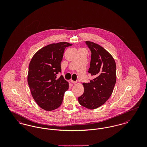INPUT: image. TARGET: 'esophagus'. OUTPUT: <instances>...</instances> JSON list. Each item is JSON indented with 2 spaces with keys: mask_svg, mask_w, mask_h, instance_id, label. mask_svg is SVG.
<instances>
[{
  "mask_svg": "<svg viewBox=\"0 0 147 147\" xmlns=\"http://www.w3.org/2000/svg\"><path fill=\"white\" fill-rule=\"evenodd\" d=\"M70 82H71V83H73V84H76L77 83V81H74V80H71Z\"/></svg>",
  "mask_w": 147,
  "mask_h": 147,
  "instance_id": "obj_1",
  "label": "esophagus"
}]
</instances>
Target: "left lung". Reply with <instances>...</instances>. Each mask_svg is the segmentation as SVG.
Instances as JSON below:
<instances>
[{"instance_id": "obj_1", "label": "left lung", "mask_w": 147, "mask_h": 147, "mask_svg": "<svg viewBox=\"0 0 147 147\" xmlns=\"http://www.w3.org/2000/svg\"><path fill=\"white\" fill-rule=\"evenodd\" d=\"M91 52L88 73L94 77L88 83H83L84 92L78 97L82 106L95 109L104 104L112 94L116 82V65L112 56L96 43L85 41Z\"/></svg>"}]
</instances>
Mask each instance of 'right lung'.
Listing matches in <instances>:
<instances>
[{
    "mask_svg": "<svg viewBox=\"0 0 147 147\" xmlns=\"http://www.w3.org/2000/svg\"><path fill=\"white\" fill-rule=\"evenodd\" d=\"M71 45L65 42L52 43L37 51L28 66V82L32 96L43 109L52 111L62 103L64 92L69 88L68 83L62 76L61 62L64 49Z\"/></svg>",
    "mask_w": 147,
    "mask_h": 147,
    "instance_id": "add662e5",
    "label": "right lung"
}]
</instances>
